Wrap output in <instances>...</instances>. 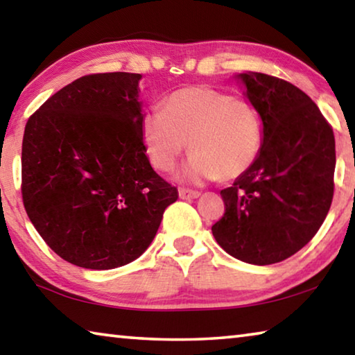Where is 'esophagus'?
I'll list each match as a JSON object with an SVG mask.
<instances>
[{
	"mask_svg": "<svg viewBox=\"0 0 355 355\" xmlns=\"http://www.w3.org/2000/svg\"><path fill=\"white\" fill-rule=\"evenodd\" d=\"M178 196L180 199H184V200H191V199H197V197L200 196L199 191H192V189H184L182 188L178 191Z\"/></svg>",
	"mask_w": 355,
	"mask_h": 355,
	"instance_id": "esophagus-1",
	"label": "esophagus"
}]
</instances>
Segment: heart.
I'll return each mask as SVG.
<instances>
[{"instance_id": "heart-1", "label": "heart", "mask_w": 355, "mask_h": 355, "mask_svg": "<svg viewBox=\"0 0 355 355\" xmlns=\"http://www.w3.org/2000/svg\"><path fill=\"white\" fill-rule=\"evenodd\" d=\"M141 133L155 169L172 171L189 142L192 155L178 178L233 180L248 172L261 152L263 119L248 98L194 86L173 92L164 111L147 112Z\"/></svg>"}]
</instances>
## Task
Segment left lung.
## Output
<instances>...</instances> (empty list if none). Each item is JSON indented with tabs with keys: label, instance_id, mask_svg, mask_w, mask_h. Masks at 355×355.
Returning a JSON list of instances; mask_svg holds the SVG:
<instances>
[{
	"label": "left lung",
	"instance_id": "left-lung-1",
	"mask_svg": "<svg viewBox=\"0 0 355 355\" xmlns=\"http://www.w3.org/2000/svg\"><path fill=\"white\" fill-rule=\"evenodd\" d=\"M235 78L263 119L261 152L250 169L222 189L225 213L211 227L238 260H286L320 230L334 197L335 137L307 94L257 71Z\"/></svg>",
	"mask_w": 355,
	"mask_h": 355
}]
</instances>
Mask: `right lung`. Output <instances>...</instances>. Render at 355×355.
Returning <instances> with one entry per match:
<instances>
[{
  "mask_svg": "<svg viewBox=\"0 0 355 355\" xmlns=\"http://www.w3.org/2000/svg\"><path fill=\"white\" fill-rule=\"evenodd\" d=\"M142 75L78 78L29 117L23 205L51 250L106 271L147 250L178 191L150 166L141 125Z\"/></svg>",
  "mask_w": 355,
  "mask_h": 355,
  "instance_id": "add662e5",
  "label": "right lung"
}]
</instances>
